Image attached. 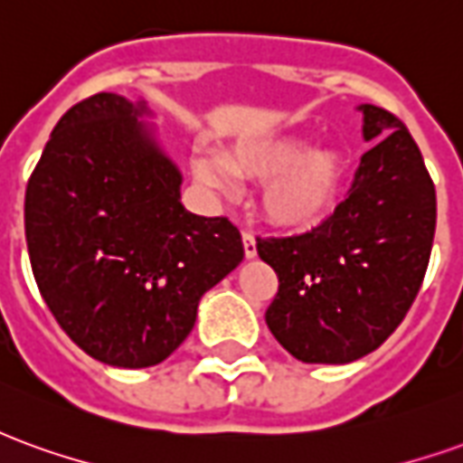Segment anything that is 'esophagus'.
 <instances>
[{
    "mask_svg": "<svg viewBox=\"0 0 463 463\" xmlns=\"http://www.w3.org/2000/svg\"><path fill=\"white\" fill-rule=\"evenodd\" d=\"M242 248H245V258L252 260L255 255H258V245H255V235L252 232H242Z\"/></svg>",
    "mask_w": 463,
    "mask_h": 463,
    "instance_id": "1",
    "label": "esophagus"
}]
</instances>
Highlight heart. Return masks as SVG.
<instances>
[{"instance_id": "obj_1", "label": "heart", "mask_w": 463, "mask_h": 463, "mask_svg": "<svg viewBox=\"0 0 463 463\" xmlns=\"http://www.w3.org/2000/svg\"><path fill=\"white\" fill-rule=\"evenodd\" d=\"M191 173L205 191L238 195L241 178L262 183L265 221L285 231L312 228L332 211L347 175V156L337 146H312L300 136L238 143L221 156L195 153Z\"/></svg>"}]
</instances>
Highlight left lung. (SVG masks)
<instances>
[{
	"label": "left lung",
	"instance_id": "1",
	"mask_svg": "<svg viewBox=\"0 0 463 463\" xmlns=\"http://www.w3.org/2000/svg\"><path fill=\"white\" fill-rule=\"evenodd\" d=\"M349 195L327 221L292 238L258 241L278 272L265 312L275 340L307 364H347L397 330L427 272L437 191L407 126L372 104Z\"/></svg>",
	"mask_w": 463,
	"mask_h": 463
}]
</instances>
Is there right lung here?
<instances>
[{"label": "right lung", "mask_w": 463, "mask_h": 463, "mask_svg": "<svg viewBox=\"0 0 463 463\" xmlns=\"http://www.w3.org/2000/svg\"><path fill=\"white\" fill-rule=\"evenodd\" d=\"M146 101L96 94L71 106L29 178L32 272L71 340L104 364L153 367L195 325L198 302L241 265L228 218L181 203L183 175Z\"/></svg>", "instance_id": "1"}]
</instances>
